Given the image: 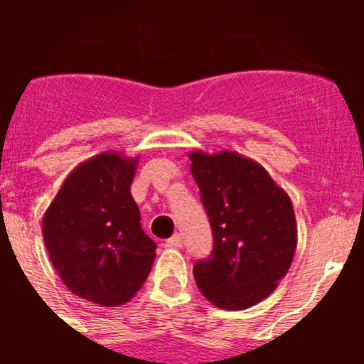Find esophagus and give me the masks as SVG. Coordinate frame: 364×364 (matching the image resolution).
<instances>
[{
  "mask_svg": "<svg viewBox=\"0 0 364 364\" xmlns=\"http://www.w3.org/2000/svg\"><path fill=\"white\" fill-rule=\"evenodd\" d=\"M167 246H169V247H182V235L175 233L171 239H167Z\"/></svg>",
  "mask_w": 364,
  "mask_h": 364,
  "instance_id": "34e87169",
  "label": "esophagus"
}]
</instances>
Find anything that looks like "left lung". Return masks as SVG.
<instances>
[{
	"label": "left lung",
	"mask_w": 364,
	"mask_h": 364,
	"mask_svg": "<svg viewBox=\"0 0 364 364\" xmlns=\"http://www.w3.org/2000/svg\"><path fill=\"white\" fill-rule=\"evenodd\" d=\"M193 178L213 231V252L197 260L198 290L222 310H246L275 291L297 250L288 193L255 160L235 151H191Z\"/></svg>",
	"instance_id": "1"
}]
</instances>
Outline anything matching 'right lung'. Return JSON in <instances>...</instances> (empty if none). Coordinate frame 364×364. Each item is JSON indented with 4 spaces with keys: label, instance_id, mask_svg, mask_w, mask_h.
<instances>
[{
    "label": "right lung",
    "instance_id": "add662e5",
    "mask_svg": "<svg viewBox=\"0 0 364 364\" xmlns=\"http://www.w3.org/2000/svg\"><path fill=\"white\" fill-rule=\"evenodd\" d=\"M138 156L105 151L76 166L43 215L50 262L73 294L118 306L142 288L156 244L131 195Z\"/></svg>",
    "mask_w": 364,
    "mask_h": 364
}]
</instances>
